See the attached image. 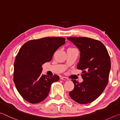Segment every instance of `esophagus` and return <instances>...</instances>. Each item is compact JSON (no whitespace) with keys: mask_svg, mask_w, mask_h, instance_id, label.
Here are the masks:
<instances>
[{"mask_svg":"<svg viewBox=\"0 0 120 120\" xmlns=\"http://www.w3.org/2000/svg\"><path fill=\"white\" fill-rule=\"evenodd\" d=\"M60 79H62V80H64V81H67V80H68V79H69L67 77H64V76H61Z\"/></svg>","mask_w":120,"mask_h":120,"instance_id":"34e87169","label":"esophagus"}]
</instances>
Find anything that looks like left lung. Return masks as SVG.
Returning a JSON list of instances; mask_svg holds the SVG:
<instances>
[{
	"instance_id": "left-lung-1",
	"label": "left lung",
	"mask_w": 120,
	"mask_h": 120,
	"mask_svg": "<svg viewBox=\"0 0 120 120\" xmlns=\"http://www.w3.org/2000/svg\"><path fill=\"white\" fill-rule=\"evenodd\" d=\"M67 39L81 52L77 68L82 71V83L71 79L74 88L69 94L81 104H88L98 98L107 86L111 69V59L101 41L88 37H71Z\"/></svg>"
}]
</instances>
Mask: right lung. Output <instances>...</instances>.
Returning <instances> with one entry per match:
<instances>
[{
	"label": "right lung",
	"mask_w": 120,
	"mask_h": 120,
	"mask_svg": "<svg viewBox=\"0 0 120 120\" xmlns=\"http://www.w3.org/2000/svg\"><path fill=\"white\" fill-rule=\"evenodd\" d=\"M64 43L63 37H44L26 41L20 48L14 61L13 81L26 101L31 104L43 101L48 96L52 83L59 79L57 75L41 74V66L50 61L54 53Z\"/></svg>",
	"instance_id": "right-lung-1"
}]
</instances>
